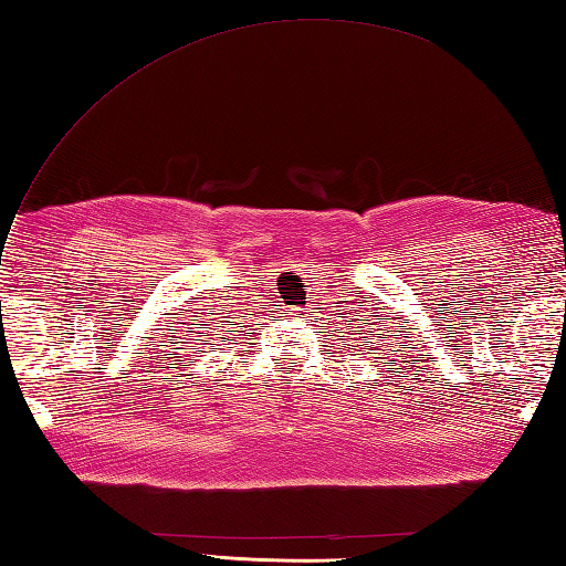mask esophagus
<instances>
[{
    "instance_id": "34e87169",
    "label": "esophagus",
    "mask_w": 566,
    "mask_h": 566,
    "mask_svg": "<svg viewBox=\"0 0 566 566\" xmlns=\"http://www.w3.org/2000/svg\"><path fill=\"white\" fill-rule=\"evenodd\" d=\"M286 316H292V318H298V321H302V318L306 316V308H290V311H286Z\"/></svg>"
}]
</instances>
